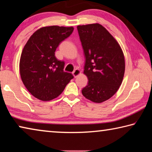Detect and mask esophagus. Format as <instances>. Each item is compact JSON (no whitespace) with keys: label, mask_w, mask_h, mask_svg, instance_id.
Segmentation results:
<instances>
[{"label":"esophagus","mask_w":152,"mask_h":152,"mask_svg":"<svg viewBox=\"0 0 152 152\" xmlns=\"http://www.w3.org/2000/svg\"><path fill=\"white\" fill-rule=\"evenodd\" d=\"M81 73V71L79 70V69H75L73 72V75L74 76V77H77L79 74Z\"/></svg>","instance_id":"esophagus-1"}]
</instances>
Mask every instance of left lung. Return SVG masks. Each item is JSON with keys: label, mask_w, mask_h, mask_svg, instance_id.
<instances>
[{"label": "left lung", "mask_w": 152, "mask_h": 152, "mask_svg": "<svg viewBox=\"0 0 152 152\" xmlns=\"http://www.w3.org/2000/svg\"><path fill=\"white\" fill-rule=\"evenodd\" d=\"M86 58L83 73L88 83L81 92L93 102L110 98L119 89L125 74L123 50L117 41L99 23L78 26Z\"/></svg>", "instance_id": "8db88e82"}]
</instances>
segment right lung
<instances>
[{
	"mask_svg": "<svg viewBox=\"0 0 152 152\" xmlns=\"http://www.w3.org/2000/svg\"><path fill=\"white\" fill-rule=\"evenodd\" d=\"M73 27H44L32 34L22 51L19 62L21 80L31 95L50 101L63 92L73 78L63 71L64 62L56 58L57 47L73 33Z\"/></svg>",
	"mask_w": 152,
	"mask_h": 152,
	"instance_id": "1",
	"label": "right lung"
}]
</instances>
